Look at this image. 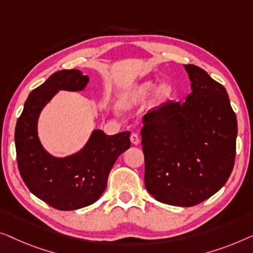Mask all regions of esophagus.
Wrapping results in <instances>:
<instances>
[{"label":"esophagus","mask_w":253,"mask_h":253,"mask_svg":"<svg viewBox=\"0 0 253 253\" xmlns=\"http://www.w3.org/2000/svg\"><path fill=\"white\" fill-rule=\"evenodd\" d=\"M130 142L133 144H135V145L140 143V136H138V134L131 133V135H130Z\"/></svg>","instance_id":"obj_1"}]
</instances>
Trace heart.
Returning <instances> with one entry per match:
<instances>
[{"instance_id": "obj_1", "label": "heart", "mask_w": 253, "mask_h": 253, "mask_svg": "<svg viewBox=\"0 0 253 253\" xmlns=\"http://www.w3.org/2000/svg\"><path fill=\"white\" fill-rule=\"evenodd\" d=\"M156 87V84L154 81H144L140 84L131 88V89L127 92V94L123 97V104L125 105H131L137 104L147 99L151 92L154 91ZM173 96V87L169 84H159L157 90L155 92V102L158 104L165 103L169 101Z\"/></svg>"}]
</instances>
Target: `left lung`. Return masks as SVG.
Here are the masks:
<instances>
[{
  "label": "left lung",
  "instance_id": "1",
  "mask_svg": "<svg viewBox=\"0 0 253 253\" xmlns=\"http://www.w3.org/2000/svg\"><path fill=\"white\" fill-rule=\"evenodd\" d=\"M186 102L167 101L143 117L144 184L158 202L194 206L223 187L236 155L237 119L228 94L196 65Z\"/></svg>",
  "mask_w": 253,
  "mask_h": 253
}]
</instances>
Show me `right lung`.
Returning <instances> with one entry per match:
<instances>
[{"instance_id": "obj_1", "label": "right lung", "mask_w": 253, "mask_h": 253, "mask_svg": "<svg viewBox=\"0 0 253 253\" xmlns=\"http://www.w3.org/2000/svg\"><path fill=\"white\" fill-rule=\"evenodd\" d=\"M88 77L79 70H62L31 91L17 120L15 142L20 176L32 194L60 211H72L95 203L108 183L117 158L130 147L129 131L106 135L92 131L81 151L56 158L42 148L38 118L58 90H83Z\"/></svg>"}]
</instances>
